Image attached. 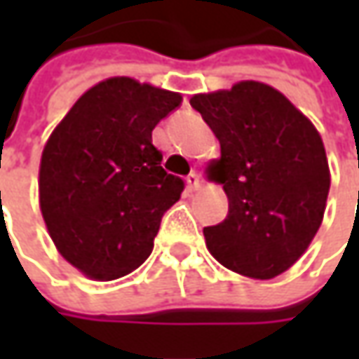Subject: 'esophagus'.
Instances as JSON below:
<instances>
[{
    "label": "esophagus",
    "mask_w": 359,
    "mask_h": 359,
    "mask_svg": "<svg viewBox=\"0 0 359 359\" xmlns=\"http://www.w3.org/2000/svg\"><path fill=\"white\" fill-rule=\"evenodd\" d=\"M186 186L189 191H198L201 187V180H200V175L198 173H189L186 177Z\"/></svg>",
    "instance_id": "esophagus-1"
}]
</instances>
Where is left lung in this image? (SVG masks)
Listing matches in <instances>:
<instances>
[{
    "label": "left lung",
    "mask_w": 359,
    "mask_h": 359,
    "mask_svg": "<svg viewBox=\"0 0 359 359\" xmlns=\"http://www.w3.org/2000/svg\"><path fill=\"white\" fill-rule=\"evenodd\" d=\"M219 140L205 168L224 187L228 217L203 228L210 254L231 271L271 280L290 269L322 226L330 165L320 131L282 91L245 79L191 95Z\"/></svg>",
    "instance_id": "1"
}]
</instances>
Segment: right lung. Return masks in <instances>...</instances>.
<instances>
[{"instance_id":"obj_1","label":"right lung","mask_w":359,"mask_h":359,"mask_svg":"<svg viewBox=\"0 0 359 359\" xmlns=\"http://www.w3.org/2000/svg\"><path fill=\"white\" fill-rule=\"evenodd\" d=\"M182 93L107 77L51 131L39 161V210L51 241L86 278L111 282L154 250L184 182L161 168L151 131Z\"/></svg>"}]
</instances>
